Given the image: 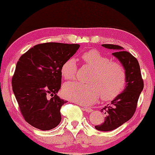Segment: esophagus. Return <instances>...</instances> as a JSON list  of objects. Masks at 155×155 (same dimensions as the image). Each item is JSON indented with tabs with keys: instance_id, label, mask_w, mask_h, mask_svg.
<instances>
[{
	"instance_id": "1",
	"label": "esophagus",
	"mask_w": 155,
	"mask_h": 155,
	"mask_svg": "<svg viewBox=\"0 0 155 155\" xmlns=\"http://www.w3.org/2000/svg\"><path fill=\"white\" fill-rule=\"evenodd\" d=\"M83 109H84V111L87 112V113H90V112L92 111V108H89V107H84Z\"/></svg>"
}]
</instances>
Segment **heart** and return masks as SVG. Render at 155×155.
I'll return each instance as SVG.
<instances>
[{
	"label": "heart",
	"mask_w": 155,
	"mask_h": 155,
	"mask_svg": "<svg viewBox=\"0 0 155 155\" xmlns=\"http://www.w3.org/2000/svg\"><path fill=\"white\" fill-rule=\"evenodd\" d=\"M83 61L92 70L88 79L90 84L68 82L64 84L63 92L65 97L81 105L93 104L100 97L104 101L116 98L123 91L126 84L125 69L120 63L111 61L100 51L92 49L81 56ZM61 74L65 79H75L77 65L70 58L62 65Z\"/></svg>",
	"instance_id": "obj_1"
}]
</instances>
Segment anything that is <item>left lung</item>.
Instances as JSON below:
<instances>
[{
    "mask_svg": "<svg viewBox=\"0 0 155 155\" xmlns=\"http://www.w3.org/2000/svg\"><path fill=\"white\" fill-rule=\"evenodd\" d=\"M103 47L113 49L112 54L120 60L126 71V84L123 92L105 106L101 112L106 114L102 124L95 126L101 131H111L127 122L133 116L137 107L138 97L143 88V81L138 60L124 48L114 44H102Z\"/></svg>",
    "mask_w": 155,
    "mask_h": 155,
    "instance_id": "left-lung-1",
    "label": "left lung"
}]
</instances>
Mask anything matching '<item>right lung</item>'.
Returning <instances> with one entry per match:
<instances>
[{
    "label": "right lung",
    "mask_w": 155,
    "mask_h": 155,
    "mask_svg": "<svg viewBox=\"0 0 155 155\" xmlns=\"http://www.w3.org/2000/svg\"><path fill=\"white\" fill-rule=\"evenodd\" d=\"M79 47L56 42L37 44L17 62L12 89L23 117L35 128L49 130L60 124V108L67 103L57 95L61 87V68Z\"/></svg>",
    "instance_id": "1"
}]
</instances>
